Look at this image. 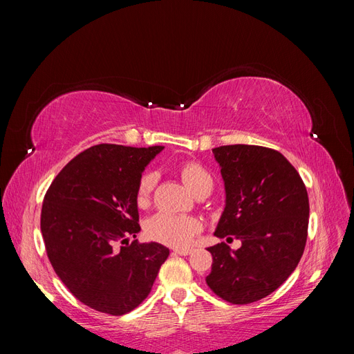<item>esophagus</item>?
Returning a JSON list of instances; mask_svg holds the SVG:
<instances>
[{"label": "esophagus", "mask_w": 354, "mask_h": 354, "mask_svg": "<svg viewBox=\"0 0 354 354\" xmlns=\"http://www.w3.org/2000/svg\"><path fill=\"white\" fill-rule=\"evenodd\" d=\"M174 252L177 254V255H189V254H192V250H174Z\"/></svg>", "instance_id": "34e87169"}]
</instances>
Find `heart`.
I'll return each mask as SVG.
<instances>
[{"instance_id": "heart-1", "label": "heart", "mask_w": 354, "mask_h": 354, "mask_svg": "<svg viewBox=\"0 0 354 354\" xmlns=\"http://www.w3.org/2000/svg\"><path fill=\"white\" fill-rule=\"evenodd\" d=\"M178 174L181 180H183V183L194 192V194H198L202 187L209 185L212 186L211 174L201 164L195 162V160H189V162L181 164L178 167ZM155 181L156 177L152 171H146V173H143L142 177L138 178L136 189V201L140 207L146 205V203L151 201ZM201 229V221L194 217L174 216V214L167 212L158 214V216L149 220V223L146 224V233L149 238L159 243L174 246V248H186V246L194 242Z\"/></svg>"}]
</instances>
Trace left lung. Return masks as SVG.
<instances>
[{
	"instance_id": "8db88e82",
	"label": "left lung",
	"mask_w": 354,
	"mask_h": 354,
	"mask_svg": "<svg viewBox=\"0 0 354 354\" xmlns=\"http://www.w3.org/2000/svg\"><path fill=\"white\" fill-rule=\"evenodd\" d=\"M221 167L226 207L216 236L241 241L209 246L207 285L232 304H250L276 291L304 252L308 196L301 177L277 151L229 145L212 149Z\"/></svg>"
}]
</instances>
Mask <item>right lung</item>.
<instances>
[{
	"instance_id": "right-lung-1",
	"label": "right lung",
	"mask_w": 354,
	"mask_h": 354,
	"mask_svg": "<svg viewBox=\"0 0 354 354\" xmlns=\"http://www.w3.org/2000/svg\"><path fill=\"white\" fill-rule=\"evenodd\" d=\"M162 146L102 143L75 156L53 180L41 233L60 281L81 303L121 316L149 295L169 250L134 239L140 232L136 189Z\"/></svg>"
}]
</instances>
